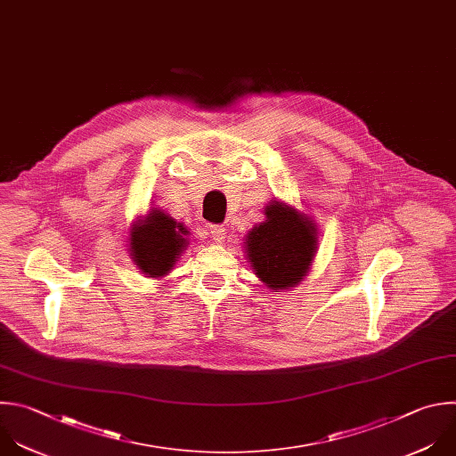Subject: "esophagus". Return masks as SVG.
<instances>
[{
    "mask_svg": "<svg viewBox=\"0 0 456 456\" xmlns=\"http://www.w3.org/2000/svg\"><path fill=\"white\" fill-rule=\"evenodd\" d=\"M209 234H211V238H213L216 243H224L225 238H227L225 227H222V225H211V227H209Z\"/></svg>",
    "mask_w": 456,
    "mask_h": 456,
    "instance_id": "34e87169",
    "label": "esophagus"
}]
</instances>
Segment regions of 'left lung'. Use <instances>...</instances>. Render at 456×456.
<instances>
[{"mask_svg": "<svg viewBox=\"0 0 456 456\" xmlns=\"http://www.w3.org/2000/svg\"><path fill=\"white\" fill-rule=\"evenodd\" d=\"M266 220L248 231L247 257L270 289H289L306 277L317 254L314 220L282 202L265 208Z\"/></svg>", "mask_w": 456, "mask_h": 456, "instance_id": "obj_1", "label": "left lung"}]
</instances>
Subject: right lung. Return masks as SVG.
Instances as JSON below:
<instances>
[{
	"label": "right lung",
	"instance_id": "obj_1",
	"mask_svg": "<svg viewBox=\"0 0 456 456\" xmlns=\"http://www.w3.org/2000/svg\"><path fill=\"white\" fill-rule=\"evenodd\" d=\"M188 231L163 211L151 209L130 229V256L148 277H163L188 245Z\"/></svg>",
	"mask_w": 456,
	"mask_h": 456
}]
</instances>
